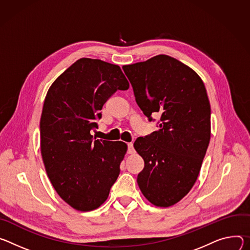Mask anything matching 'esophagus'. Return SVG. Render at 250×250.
Masks as SVG:
<instances>
[{
  "mask_svg": "<svg viewBox=\"0 0 250 250\" xmlns=\"http://www.w3.org/2000/svg\"><path fill=\"white\" fill-rule=\"evenodd\" d=\"M135 152V149H134V146L132 143H128V150H127V153L128 154H133Z\"/></svg>",
  "mask_w": 250,
  "mask_h": 250,
  "instance_id": "34e87169",
  "label": "esophagus"
}]
</instances>
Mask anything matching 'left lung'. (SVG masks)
Listing matches in <instances>:
<instances>
[{"label": "left lung", "instance_id": "8db88e82", "mask_svg": "<svg viewBox=\"0 0 250 250\" xmlns=\"http://www.w3.org/2000/svg\"><path fill=\"white\" fill-rule=\"evenodd\" d=\"M136 102L158 131L137 138L145 162L137 183L157 207L181 201L196 183L210 139V105L205 84L191 68L166 54L124 65Z\"/></svg>", "mask_w": 250, "mask_h": 250}]
</instances>
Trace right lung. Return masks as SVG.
<instances>
[{"label": "right lung", "instance_id": "right-lung-1", "mask_svg": "<svg viewBox=\"0 0 250 250\" xmlns=\"http://www.w3.org/2000/svg\"><path fill=\"white\" fill-rule=\"evenodd\" d=\"M128 88L118 65L80 59L47 91L40 123L42 161L59 196L77 210L99 208L120 174L126 144L90 132L98 128L104 103Z\"/></svg>", "mask_w": 250, "mask_h": 250}]
</instances>
